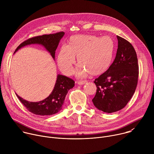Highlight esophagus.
<instances>
[{
    "label": "esophagus",
    "mask_w": 154,
    "mask_h": 154,
    "mask_svg": "<svg viewBox=\"0 0 154 154\" xmlns=\"http://www.w3.org/2000/svg\"><path fill=\"white\" fill-rule=\"evenodd\" d=\"M86 82H87L86 80H82V81H78V82H77V83L78 85H84V84H85Z\"/></svg>",
    "instance_id": "obj_1"
}]
</instances>
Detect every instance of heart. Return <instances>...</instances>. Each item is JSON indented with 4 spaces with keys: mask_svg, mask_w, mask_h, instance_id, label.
<instances>
[{
    "mask_svg": "<svg viewBox=\"0 0 154 154\" xmlns=\"http://www.w3.org/2000/svg\"><path fill=\"white\" fill-rule=\"evenodd\" d=\"M115 50L113 39L108 36L80 35L72 36L68 45L60 49L57 63L66 75L72 74L75 56L79 63L75 72L78 77L88 74L97 75L106 71L110 66Z\"/></svg>",
    "mask_w": 154,
    "mask_h": 154,
    "instance_id": "heart-1",
    "label": "heart"
}]
</instances>
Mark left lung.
<instances>
[{"mask_svg":"<svg viewBox=\"0 0 154 154\" xmlns=\"http://www.w3.org/2000/svg\"><path fill=\"white\" fill-rule=\"evenodd\" d=\"M116 55L108 70L96 79V94L92 101L99 110L111 113L122 109L132 97L137 86L138 64L131 44L117 36Z\"/></svg>","mask_w":154,"mask_h":154,"instance_id":"left-lung-1","label":"left lung"}]
</instances>
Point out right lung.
<instances>
[{
  "instance_id": "obj_1",
  "label": "right lung",
  "mask_w": 154,
  "mask_h": 154,
  "mask_svg": "<svg viewBox=\"0 0 154 154\" xmlns=\"http://www.w3.org/2000/svg\"><path fill=\"white\" fill-rule=\"evenodd\" d=\"M64 33L61 32L55 34L44 35L30 38L17 48L16 53L20 48L31 45H41L48 51L55 60V51L58 46L61 39L63 37ZM75 82L61 74H58L54 89L50 95L42 100L39 102H29L20 96L16 93V96L28 109L32 113L40 116H50L58 113L62 109V106L68 91L74 86Z\"/></svg>"
}]
</instances>
